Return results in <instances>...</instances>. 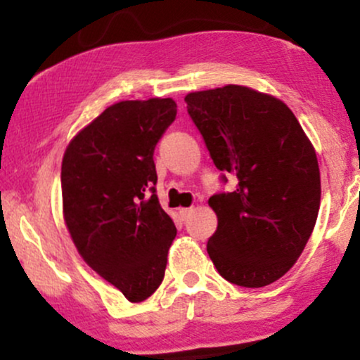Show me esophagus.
Wrapping results in <instances>:
<instances>
[{"label":"esophagus","mask_w":360,"mask_h":360,"mask_svg":"<svg viewBox=\"0 0 360 360\" xmlns=\"http://www.w3.org/2000/svg\"><path fill=\"white\" fill-rule=\"evenodd\" d=\"M191 213H193V208H181L179 210V214H181V218H183V220H186V218H188Z\"/></svg>","instance_id":"34e87169"}]
</instances>
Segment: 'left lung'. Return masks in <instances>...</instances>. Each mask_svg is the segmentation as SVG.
I'll use <instances>...</instances> for the list:
<instances>
[{"instance_id":"left-lung-1","label":"left lung","mask_w":360,"mask_h":360,"mask_svg":"<svg viewBox=\"0 0 360 360\" xmlns=\"http://www.w3.org/2000/svg\"><path fill=\"white\" fill-rule=\"evenodd\" d=\"M184 101L223 183L237 179L235 191L208 201L218 217L210 259L237 286H267L291 269L316 223L315 148L292 111L269 94L229 84Z\"/></svg>"}]
</instances>
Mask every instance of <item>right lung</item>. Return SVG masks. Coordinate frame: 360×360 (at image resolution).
Listing matches in <instances>:
<instances>
[{"mask_svg": "<svg viewBox=\"0 0 360 360\" xmlns=\"http://www.w3.org/2000/svg\"><path fill=\"white\" fill-rule=\"evenodd\" d=\"M171 98L120 101L82 128L62 159L64 220L81 257L131 303L164 279L176 225L155 194L157 142Z\"/></svg>", "mask_w": 360, "mask_h": 360, "instance_id": "1", "label": "right lung"}]
</instances>
